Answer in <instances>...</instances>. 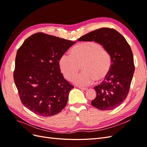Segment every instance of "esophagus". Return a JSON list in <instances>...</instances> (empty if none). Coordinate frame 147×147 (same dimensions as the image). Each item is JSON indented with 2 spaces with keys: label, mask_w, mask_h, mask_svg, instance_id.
<instances>
[{
  "label": "esophagus",
  "mask_w": 147,
  "mask_h": 147,
  "mask_svg": "<svg viewBox=\"0 0 147 147\" xmlns=\"http://www.w3.org/2000/svg\"><path fill=\"white\" fill-rule=\"evenodd\" d=\"M78 88L79 89H80V90H84V91H86L87 90H88V88H82V87H78Z\"/></svg>",
  "instance_id": "obj_1"
}]
</instances>
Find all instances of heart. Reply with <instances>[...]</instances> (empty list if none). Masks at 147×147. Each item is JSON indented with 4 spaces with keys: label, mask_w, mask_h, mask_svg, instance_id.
Wrapping results in <instances>:
<instances>
[{
    "label": "heart",
    "mask_w": 147,
    "mask_h": 147,
    "mask_svg": "<svg viewBox=\"0 0 147 147\" xmlns=\"http://www.w3.org/2000/svg\"><path fill=\"white\" fill-rule=\"evenodd\" d=\"M59 65L62 73L69 80L74 79L81 66L82 72L74 82L78 85L86 86L107 77L112 66V58L109 51L101 44L86 41L74 47L71 55L67 53L62 55Z\"/></svg>",
    "instance_id": "obj_1"
}]
</instances>
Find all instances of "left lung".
<instances>
[{
    "mask_svg": "<svg viewBox=\"0 0 147 147\" xmlns=\"http://www.w3.org/2000/svg\"><path fill=\"white\" fill-rule=\"evenodd\" d=\"M78 41H94L110 53L112 66L107 76L94 87L97 93L91 105L100 110H113L126 99L135 67L131 48L123 35L114 29L103 28L91 31Z\"/></svg>",
    "mask_w": 147,
    "mask_h": 147,
    "instance_id": "8db88e82",
    "label": "left lung"
}]
</instances>
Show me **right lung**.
<instances>
[{"instance_id": "add662e5", "label": "right lung", "mask_w": 147, "mask_h": 147, "mask_svg": "<svg viewBox=\"0 0 147 147\" xmlns=\"http://www.w3.org/2000/svg\"><path fill=\"white\" fill-rule=\"evenodd\" d=\"M75 42L38 32L18 50L13 78L21 101L42 117L59 113L74 86L61 72L59 60Z\"/></svg>"}]
</instances>
